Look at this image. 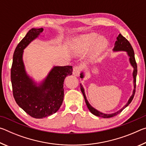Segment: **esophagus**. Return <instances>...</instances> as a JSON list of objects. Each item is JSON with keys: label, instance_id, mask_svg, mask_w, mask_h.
Instances as JSON below:
<instances>
[{"label": "esophagus", "instance_id": "esophagus-1", "mask_svg": "<svg viewBox=\"0 0 146 146\" xmlns=\"http://www.w3.org/2000/svg\"><path fill=\"white\" fill-rule=\"evenodd\" d=\"M81 68L80 66H75L73 68V74L76 76H78L80 75Z\"/></svg>", "mask_w": 146, "mask_h": 146}]
</instances>
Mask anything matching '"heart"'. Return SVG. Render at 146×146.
Listing matches in <instances>:
<instances>
[{
	"label": "heart",
	"mask_w": 146,
	"mask_h": 146,
	"mask_svg": "<svg viewBox=\"0 0 146 146\" xmlns=\"http://www.w3.org/2000/svg\"><path fill=\"white\" fill-rule=\"evenodd\" d=\"M93 46L90 56L91 60H95L109 45V41L105 36H99L95 32L82 35L74 39L72 42L73 51L77 54H84Z\"/></svg>",
	"instance_id": "b5f03b06"
}]
</instances>
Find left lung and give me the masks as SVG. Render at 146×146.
Here are the masks:
<instances>
[{
  "mask_svg": "<svg viewBox=\"0 0 146 146\" xmlns=\"http://www.w3.org/2000/svg\"><path fill=\"white\" fill-rule=\"evenodd\" d=\"M113 51H114V52H116V51H126L127 55H128V56H129V62L132 67L133 68V86H134V88H133L132 95L131 96L130 98H129V100H128V101H127V102L125 104V105L123 106V108H121L120 110L117 111V112L108 114V113H104L99 111L96 110L95 108H94L93 107H92V106L90 105V104L89 103L88 100H87V98H86L84 89L82 85L80 84V90H81V91H82V93L83 94L85 102H86V105H87L88 110H90V112L92 113V114H93L94 115L97 116V117H102V118H111V117H114V116L118 115V113L122 112V110H124V109L126 108L131 102V101L133 100V97H134V95L135 93L136 78H137V63H136V60H135V58L134 51H133V49L132 48L131 45L129 42L128 41L127 39L124 37V36H123L121 34H119L118 35V36L117 37V40H116L115 43V46H114V48H113ZM80 75V77L81 78H83L84 76V74L83 72H81Z\"/></svg>",
  "mask_w": 146,
  "mask_h": 146,
  "instance_id": "left-lung-1",
  "label": "left lung"
}]
</instances>
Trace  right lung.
<instances>
[{
	"label": "right lung",
	"mask_w": 146,
	"mask_h": 146,
	"mask_svg": "<svg viewBox=\"0 0 146 146\" xmlns=\"http://www.w3.org/2000/svg\"><path fill=\"white\" fill-rule=\"evenodd\" d=\"M43 31L42 28H32L27 33L14 51L11 69L15 100L20 108L35 118L48 117L59 110L64 99V79L73 72L71 66H53L38 83L27 73L23 61L24 49Z\"/></svg>",
	"instance_id": "1"
}]
</instances>
